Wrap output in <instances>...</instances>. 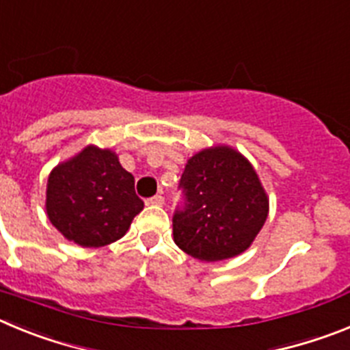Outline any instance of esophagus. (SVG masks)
I'll use <instances>...</instances> for the list:
<instances>
[{"label": "esophagus", "instance_id": "obj_1", "mask_svg": "<svg viewBox=\"0 0 350 350\" xmlns=\"http://www.w3.org/2000/svg\"><path fill=\"white\" fill-rule=\"evenodd\" d=\"M145 203H147V205H163V203H165V198L161 196V194H156V196L148 198Z\"/></svg>", "mask_w": 350, "mask_h": 350}]
</instances>
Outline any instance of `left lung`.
<instances>
[{
  "label": "left lung",
  "mask_w": 350,
  "mask_h": 350,
  "mask_svg": "<svg viewBox=\"0 0 350 350\" xmlns=\"http://www.w3.org/2000/svg\"><path fill=\"white\" fill-rule=\"evenodd\" d=\"M178 189L182 205L173 213V240L202 261L243 252L268 217V198L254 168L230 147L191 157Z\"/></svg>",
  "instance_id": "left-lung-1"
}]
</instances>
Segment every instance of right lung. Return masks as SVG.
Returning <instances> with one entry per match:
<instances>
[{
  "label": "right lung",
  "instance_id": "add662e5",
  "mask_svg": "<svg viewBox=\"0 0 350 350\" xmlns=\"http://www.w3.org/2000/svg\"><path fill=\"white\" fill-rule=\"evenodd\" d=\"M142 208L135 177L110 150L85 147L49 177V219L82 247H103L124 237Z\"/></svg>",
  "mask_w": 350,
  "mask_h": 350
}]
</instances>
